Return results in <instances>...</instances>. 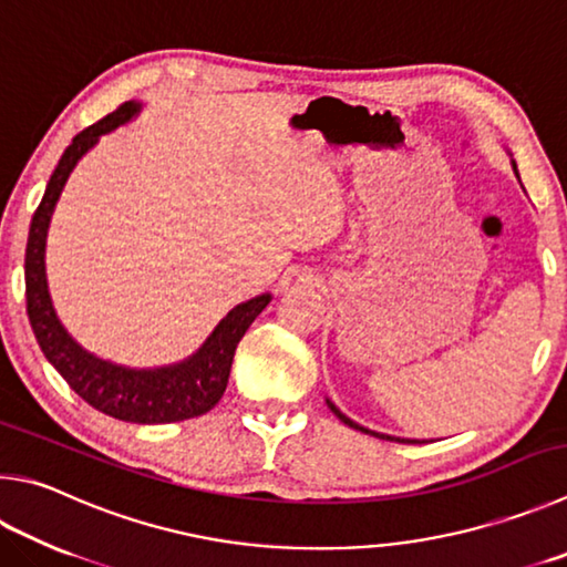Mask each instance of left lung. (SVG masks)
Listing matches in <instances>:
<instances>
[{"label":"left lung","instance_id":"left-lung-1","mask_svg":"<svg viewBox=\"0 0 567 567\" xmlns=\"http://www.w3.org/2000/svg\"><path fill=\"white\" fill-rule=\"evenodd\" d=\"M513 163V173H516V176H518V166H516V161H511ZM520 181V178H518ZM327 406L329 409H332V414L339 419V421H344V424L347 426H352V429H357V431H362V434H369V436H377V439H386V441H409V439H394V436H386V434H377V431H372V429H364V426H359L357 424V421H352V419H349V416H344L342 414V411H339L334 404H332V401H329L327 399ZM411 444H414V441H411Z\"/></svg>","mask_w":567,"mask_h":567}]
</instances>
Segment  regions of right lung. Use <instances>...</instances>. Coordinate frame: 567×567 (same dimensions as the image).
<instances>
[{"mask_svg": "<svg viewBox=\"0 0 567 567\" xmlns=\"http://www.w3.org/2000/svg\"><path fill=\"white\" fill-rule=\"evenodd\" d=\"M141 109V101H126L106 118L76 133L59 166L51 173L44 198H41L32 225H29L24 255L27 315L49 364L66 379V384L86 404L113 419L131 421V424H171V421L200 416L218 404L225 386H228L235 349L255 322V317L270 305L272 295H257L252 300L233 307L198 347V352H193L183 362L153 369L123 367L91 354L61 324L54 305H51L44 265L51 215H54L59 195L81 156H86L104 133H111L133 116H138Z\"/></svg>", "mask_w": 567, "mask_h": 567, "instance_id": "add662e5", "label": "right lung"}]
</instances>
